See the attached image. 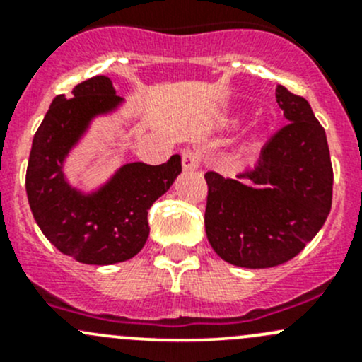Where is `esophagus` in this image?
Segmentation results:
<instances>
[{
	"instance_id": "34e87169",
	"label": "esophagus",
	"mask_w": 362,
	"mask_h": 362,
	"mask_svg": "<svg viewBox=\"0 0 362 362\" xmlns=\"http://www.w3.org/2000/svg\"><path fill=\"white\" fill-rule=\"evenodd\" d=\"M199 160H202V156H199L198 151L194 148H185L182 152V168L185 171H194L199 168Z\"/></svg>"
}]
</instances>
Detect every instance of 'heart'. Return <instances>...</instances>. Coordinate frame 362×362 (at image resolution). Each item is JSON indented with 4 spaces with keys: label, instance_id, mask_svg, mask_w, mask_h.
<instances>
[{
    "label": "heart",
    "instance_id": "b5f03b06",
    "mask_svg": "<svg viewBox=\"0 0 362 362\" xmlns=\"http://www.w3.org/2000/svg\"><path fill=\"white\" fill-rule=\"evenodd\" d=\"M240 120H242V115H240V117H238V119H236V120H235V122H236V124H238V122H240Z\"/></svg>",
    "mask_w": 362,
    "mask_h": 362
}]
</instances>
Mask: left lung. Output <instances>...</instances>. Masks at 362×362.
Listing matches in <instances>:
<instances>
[{
	"instance_id": "8db88e82",
	"label": "left lung",
	"mask_w": 362,
	"mask_h": 362,
	"mask_svg": "<svg viewBox=\"0 0 362 362\" xmlns=\"http://www.w3.org/2000/svg\"><path fill=\"white\" fill-rule=\"evenodd\" d=\"M287 126L269 138L247 184L208 171L204 231L221 259L262 269L296 257L331 210L333 166L326 131L308 101L276 86Z\"/></svg>"
}]
</instances>
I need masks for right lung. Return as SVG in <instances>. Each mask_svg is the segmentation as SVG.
Instances as JSON below:
<instances>
[{"label":"right lung","mask_w":362,"mask_h":362,"mask_svg":"<svg viewBox=\"0 0 362 362\" xmlns=\"http://www.w3.org/2000/svg\"><path fill=\"white\" fill-rule=\"evenodd\" d=\"M54 98L33 138L25 192L36 224L57 250L83 264L108 266L134 257L148 238L147 214L182 173V158L159 166L126 163L93 189L71 184L66 163L94 120L126 105L108 76H94Z\"/></svg>","instance_id":"1"}]
</instances>
